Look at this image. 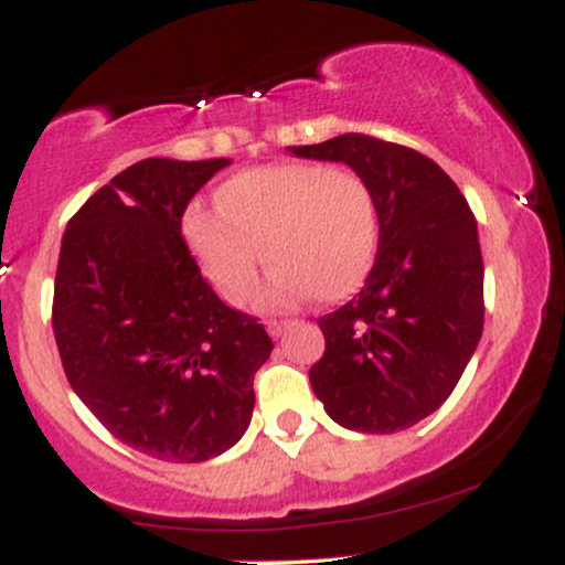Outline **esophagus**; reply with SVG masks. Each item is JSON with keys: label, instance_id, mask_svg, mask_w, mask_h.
Masks as SVG:
<instances>
[{"label": "esophagus", "instance_id": "34e87169", "mask_svg": "<svg viewBox=\"0 0 565 565\" xmlns=\"http://www.w3.org/2000/svg\"><path fill=\"white\" fill-rule=\"evenodd\" d=\"M289 327H291L289 321H276V319H270L268 323H265V329H268V334L274 337V340H276V337L287 334V329H289Z\"/></svg>", "mask_w": 565, "mask_h": 565}]
</instances>
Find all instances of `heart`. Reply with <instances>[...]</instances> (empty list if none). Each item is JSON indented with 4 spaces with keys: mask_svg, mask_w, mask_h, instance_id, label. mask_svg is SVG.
I'll return each instance as SVG.
<instances>
[{
    "mask_svg": "<svg viewBox=\"0 0 565 565\" xmlns=\"http://www.w3.org/2000/svg\"><path fill=\"white\" fill-rule=\"evenodd\" d=\"M217 212L191 206L185 238L220 297L238 305L255 287L260 252L270 265L265 305L313 295L340 302L372 274L380 244L377 201L364 178L327 164L284 161L233 174Z\"/></svg>",
    "mask_w": 565,
    "mask_h": 565,
    "instance_id": "b5f03b06",
    "label": "heart"
}]
</instances>
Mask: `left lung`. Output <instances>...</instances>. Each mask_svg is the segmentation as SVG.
I'll use <instances>...</instances> for the list:
<instances>
[{
	"label": "left lung",
	"instance_id": "obj_1",
	"mask_svg": "<svg viewBox=\"0 0 565 565\" xmlns=\"http://www.w3.org/2000/svg\"><path fill=\"white\" fill-rule=\"evenodd\" d=\"M342 161L377 201L380 244L359 297L319 319L316 398L355 433L406 430L449 398L483 332L478 223L459 188L414 148L369 135L289 146Z\"/></svg>",
	"mask_w": 565,
	"mask_h": 565
}]
</instances>
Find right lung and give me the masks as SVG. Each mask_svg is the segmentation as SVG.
<instances>
[{"label": "right lung", "instance_id": "1", "mask_svg": "<svg viewBox=\"0 0 565 565\" xmlns=\"http://www.w3.org/2000/svg\"><path fill=\"white\" fill-rule=\"evenodd\" d=\"M231 159H142L95 191L63 233L53 329L82 404L121 444L204 462L252 423L274 342L225 305L180 236L188 201Z\"/></svg>", "mask_w": 565, "mask_h": 565}]
</instances>
